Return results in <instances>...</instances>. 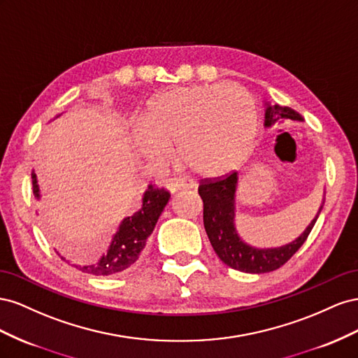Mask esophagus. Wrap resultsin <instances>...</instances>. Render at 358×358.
<instances>
[{
	"mask_svg": "<svg viewBox=\"0 0 358 358\" xmlns=\"http://www.w3.org/2000/svg\"><path fill=\"white\" fill-rule=\"evenodd\" d=\"M176 187L177 189H196V181L195 180H190V178H186V177H180V178H176Z\"/></svg>",
	"mask_w": 358,
	"mask_h": 358,
	"instance_id": "1",
	"label": "esophagus"
}]
</instances>
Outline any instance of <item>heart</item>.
I'll return each mask as SVG.
<instances>
[{
  "instance_id": "heart-1",
  "label": "heart",
  "mask_w": 358,
  "mask_h": 358,
  "mask_svg": "<svg viewBox=\"0 0 358 358\" xmlns=\"http://www.w3.org/2000/svg\"><path fill=\"white\" fill-rule=\"evenodd\" d=\"M258 135V109L238 85H195L165 91L150 101L135 142L147 157L169 162L178 144L181 159L207 176L238 168Z\"/></svg>"
}]
</instances>
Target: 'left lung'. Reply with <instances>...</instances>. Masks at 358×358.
I'll return each mask as SVG.
<instances>
[{
    "instance_id": "8db88e82",
    "label": "left lung",
    "mask_w": 358,
    "mask_h": 358,
    "mask_svg": "<svg viewBox=\"0 0 358 358\" xmlns=\"http://www.w3.org/2000/svg\"><path fill=\"white\" fill-rule=\"evenodd\" d=\"M280 120L303 121V117L297 110L288 106L265 103L264 126L271 127L274 122ZM237 182V172L228 173L222 178H207L201 181L198 192L203 202V227H206L211 246L214 252L217 253V257L234 270L252 274L278 270L288 259H291L292 255L303 246L306 238L309 237L313 224L322 210L324 202L318 213H316L315 219L299 238L280 248H253L240 238L236 229Z\"/></svg>"
}]
</instances>
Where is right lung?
Instances as JSON below:
<instances>
[{"label": "right lung", "instance_id": "1", "mask_svg": "<svg viewBox=\"0 0 358 358\" xmlns=\"http://www.w3.org/2000/svg\"><path fill=\"white\" fill-rule=\"evenodd\" d=\"M31 178L34 196L40 199L37 176L34 171L31 172ZM169 198L171 193L168 190L150 185L144 193V198H142L141 210L136 211L134 216H129L121 222L103 257L91 264L75 265V267L83 273L93 275L117 274L130 268L139 259L142 249L145 248L147 238L151 236L152 229H155Z\"/></svg>", "mask_w": 358, "mask_h": 358}]
</instances>
